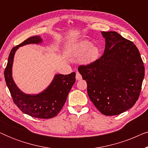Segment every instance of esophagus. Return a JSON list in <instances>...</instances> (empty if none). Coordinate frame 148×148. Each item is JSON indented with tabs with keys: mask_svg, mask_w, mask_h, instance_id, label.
I'll return each instance as SVG.
<instances>
[{
	"mask_svg": "<svg viewBox=\"0 0 148 148\" xmlns=\"http://www.w3.org/2000/svg\"><path fill=\"white\" fill-rule=\"evenodd\" d=\"M76 79L77 80H81L82 79V76L81 75V74L79 73V72H77V73H76Z\"/></svg>",
	"mask_w": 148,
	"mask_h": 148,
	"instance_id": "obj_1",
	"label": "esophagus"
}]
</instances>
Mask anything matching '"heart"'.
<instances>
[{
	"instance_id": "1",
	"label": "heart",
	"mask_w": 148,
	"mask_h": 148,
	"mask_svg": "<svg viewBox=\"0 0 148 148\" xmlns=\"http://www.w3.org/2000/svg\"><path fill=\"white\" fill-rule=\"evenodd\" d=\"M70 56L79 58V63L82 65H90L99 59L100 50L98 46L93 45L90 40L84 39L74 42L68 52Z\"/></svg>"
}]
</instances>
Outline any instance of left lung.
Listing matches in <instances>:
<instances>
[{
	"instance_id": "obj_1",
	"label": "left lung",
	"mask_w": 148,
	"mask_h": 148,
	"mask_svg": "<svg viewBox=\"0 0 148 148\" xmlns=\"http://www.w3.org/2000/svg\"><path fill=\"white\" fill-rule=\"evenodd\" d=\"M104 54L94 64L80 66L88 94L102 114L112 116L132 108L138 100L145 68L133 42L116 32H102Z\"/></svg>"
}]
</instances>
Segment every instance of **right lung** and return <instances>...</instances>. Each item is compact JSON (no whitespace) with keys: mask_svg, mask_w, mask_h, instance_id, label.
<instances>
[{"mask_svg":"<svg viewBox=\"0 0 148 148\" xmlns=\"http://www.w3.org/2000/svg\"><path fill=\"white\" fill-rule=\"evenodd\" d=\"M42 42L41 36H32L14 47L8 58L5 78L14 102L22 112L36 118L50 119L56 116L63 107L69 93L75 82V73L56 74L49 86L36 94L22 92L14 82L12 73L14 56L19 47L27 44H40Z\"/></svg>","mask_w":148,"mask_h":148,"instance_id":"obj_1","label":"right lung"}]
</instances>
